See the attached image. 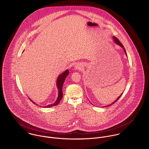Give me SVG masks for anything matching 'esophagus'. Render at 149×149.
<instances>
[{
	"instance_id": "esophagus-1",
	"label": "esophagus",
	"mask_w": 149,
	"mask_h": 149,
	"mask_svg": "<svg viewBox=\"0 0 149 149\" xmlns=\"http://www.w3.org/2000/svg\"><path fill=\"white\" fill-rule=\"evenodd\" d=\"M82 67H83V65H82V64H81V63H77V64H76L75 65L74 68H75V69L81 70L82 68Z\"/></svg>"
}]
</instances>
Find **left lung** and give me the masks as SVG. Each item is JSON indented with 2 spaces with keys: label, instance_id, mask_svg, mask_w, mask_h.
I'll return each mask as SVG.
<instances>
[{
  "label": "left lung",
  "instance_id": "8db88e82",
  "mask_svg": "<svg viewBox=\"0 0 149 149\" xmlns=\"http://www.w3.org/2000/svg\"><path fill=\"white\" fill-rule=\"evenodd\" d=\"M113 39H114V41H115V42H116V44H118V45H120V46H121V47H122V48H123V51H124V52H125V54H126V55H127V54H126V51H125V48H124V47H123V45H122V43H121V42H120V41H119V40H118V39H117V38H116V37H115V36H114V37H113ZM122 95V94H121V95ZM121 95H120V96H119V97H118V98H117V100H116V101H114V102H113V103H112V104H110V105H109V106H110V105H112V104H114V103H115V102H116V101H117V100H118V99H119V98H120V97H121Z\"/></svg>",
  "mask_w": 149,
  "mask_h": 149
}]
</instances>
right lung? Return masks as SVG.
<instances>
[{"label": "right lung", "instance_id": "right-lung-1", "mask_svg": "<svg viewBox=\"0 0 149 149\" xmlns=\"http://www.w3.org/2000/svg\"><path fill=\"white\" fill-rule=\"evenodd\" d=\"M69 70L67 69L65 72H64L63 73H61V74H60L58 76V78L57 79V82H56V85H57L58 90V95L57 99V100L56 101V102L52 104L48 105L45 107V108H49V107H54V106H56V105H58L59 104V102H60V101H61V100L62 99V97H63L62 88H63V84H64V82L65 81L66 77H67L68 74H69ZM30 100H31L30 99ZM31 101L34 103V102H33L32 101Z\"/></svg>", "mask_w": 149, "mask_h": 149}]
</instances>
